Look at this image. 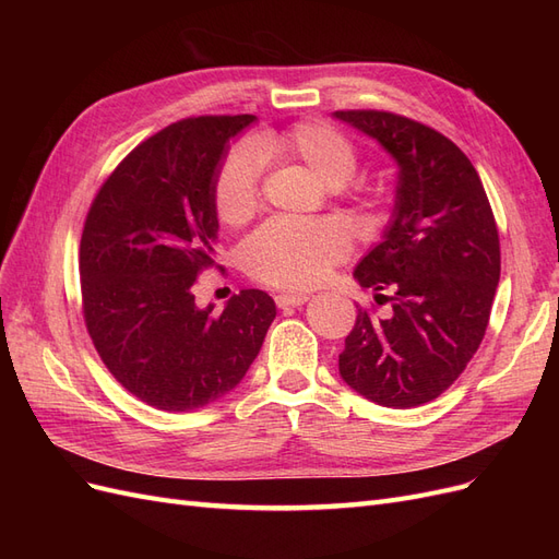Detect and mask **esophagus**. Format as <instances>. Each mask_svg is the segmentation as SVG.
Returning <instances> with one entry per match:
<instances>
[{
  "label": "esophagus",
  "mask_w": 559,
  "mask_h": 559,
  "mask_svg": "<svg viewBox=\"0 0 559 559\" xmlns=\"http://www.w3.org/2000/svg\"><path fill=\"white\" fill-rule=\"evenodd\" d=\"M277 308H298V306H306L308 296L306 294H280L275 296Z\"/></svg>",
  "instance_id": "obj_1"
}]
</instances>
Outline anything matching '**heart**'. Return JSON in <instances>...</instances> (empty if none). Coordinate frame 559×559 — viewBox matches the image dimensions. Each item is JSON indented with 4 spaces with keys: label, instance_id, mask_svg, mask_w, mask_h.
Returning a JSON list of instances; mask_svg holds the SVG:
<instances>
[{
    "label": "heart",
    "instance_id": "b5f03b06",
    "mask_svg": "<svg viewBox=\"0 0 559 559\" xmlns=\"http://www.w3.org/2000/svg\"><path fill=\"white\" fill-rule=\"evenodd\" d=\"M300 163L341 189L359 167V151L337 128L324 121H300L265 134L249 148L238 146L224 158L214 179V212L226 226H242L259 207L261 163ZM347 233L333 222H270L242 242L247 275L280 289H308L347 257Z\"/></svg>",
    "mask_w": 559,
    "mask_h": 559
}]
</instances>
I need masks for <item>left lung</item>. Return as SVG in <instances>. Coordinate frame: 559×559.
<instances>
[{
    "label": "left lung",
    "mask_w": 559,
    "mask_h": 559,
    "mask_svg": "<svg viewBox=\"0 0 559 559\" xmlns=\"http://www.w3.org/2000/svg\"><path fill=\"white\" fill-rule=\"evenodd\" d=\"M333 116L399 163L392 222L354 270L392 314L359 308L337 368L378 405L415 408L441 396L483 343L501 275L497 222L476 167L445 134L392 111Z\"/></svg>",
    "instance_id": "left-lung-1"
}]
</instances>
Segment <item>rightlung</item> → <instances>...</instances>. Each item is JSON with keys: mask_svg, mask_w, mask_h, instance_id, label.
Listing matches in <instances>:
<instances>
[{"mask_svg": "<svg viewBox=\"0 0 559 559\" xmlns=\"http://www.w3.org/2000/svg\"><path fill=\"white\" fill-rule=\"evenodd\" d=\"M251 114L183 118L134 146L99 191L79 249L91 341L132 396L167 413L202 408L240 384L277 314L259 289L224 312L193 286L214 267V179ZM218 267V265H216Z\"/></svg>", "mask_w": 559, "mask_h": 559, "instance_id": "1", "label": "right lung"}]
</instances>
